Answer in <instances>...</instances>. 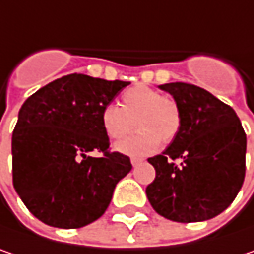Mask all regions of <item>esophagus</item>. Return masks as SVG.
<instances>
[{
	"instance_id": "obj_1",
	"label": "esophagus",
	"mask_w": 254,
	"mask_h": 254,
	"mask_svg": "<svg viewBox=\"0 0 254 254\" xmlns=\"http://www.w3.org/2000/svg\"><path fill=\"white\" fill-rule=\"evenodd\" d=\"M141 162H143V159H138V157H131V165H133V166L140 165Z\"/></svg>"
}]
</instances>
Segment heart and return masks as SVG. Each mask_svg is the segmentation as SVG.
Listing matches in <instances>:
<instances>
[{"label":"heart","mask_w":254,"mask_h":254,"mask_svg":"<svg viewBox=\"0 0 254 254\" xmlns=\"http://www.w3.org/2000/svg\"><path fill=\"white\" fill-rule=\"evenodd\" d=\"M136 136L116 146V150L128 156L153 153L160 141L171 143L182 126V113L178 102L146 85L128 88L121 95V107L108 104L101 111V126L113 140H121L134 130Z\"/></svg>","instance_id":"b5f03b06"}]
</instances>
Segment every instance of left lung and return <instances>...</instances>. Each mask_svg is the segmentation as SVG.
<instances>
[{
    "label": "left lung",
    "instance_id": "1",
    "mask_svg": "<svg viewBox=\"0 0 254 254\" xmlns=\"http://www.w3.org/2000/svg\"><path fill=\"white\" fill-rule=\"evenodd\" d=\"M169 92L182 113L178 136L162 154L146 188L150 205L178 223H198L221 214L234 201L246 173V133L236 111L208 91L172 82Z\"/></svg>",
    "mask_w": 254,
    "mask_h": 254
}]
</instances>
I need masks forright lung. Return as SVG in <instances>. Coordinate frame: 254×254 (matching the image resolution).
I'll return each mask as SVG.
<instances>
[{
  "instance_id": "add662e5",
  "label": "right lung",
  "mask_w": 254,
  "mask_h": 254,
  "mask_svg": "<svg viewBox=\"0 0 254 254\" xmlns=\"http://www.w3.org/2000/svg\"><path fill=\"white\" fill-rule=\"evenodd\" d=\"M127 85L72 73L21 105L11 140L12 184L28 211L47 226L81 228L98 220L131 171L128 156L108 150L101 126L102 108Z\"/></svg>"
}]
</instances>
